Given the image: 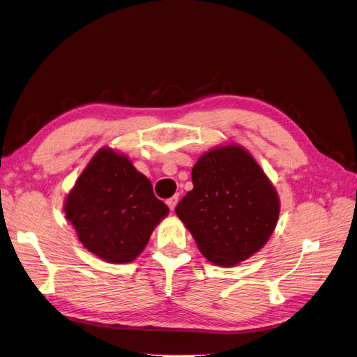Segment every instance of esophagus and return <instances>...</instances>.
<instances>
[{
    "instance_id": "1",
    "label": "esophagus",
    "mask_w": 357,
    "mask_h": 357,
    "mask_svg": "<svg viewBox=\"0 0 357 357\" xmlns=\"http://www.w3.org/2000/svg\"><path fill=\"white\" fill-rule=\"evenodd\" d=\"M177 202H178V195H174V197L169 198V199L167 201V204H168V207L171 208V211H174V208H176V206H177Z\"/></svg>"
}]
</instances>
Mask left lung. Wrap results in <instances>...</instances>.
Returning <instances> with one entry per match:
<instances>
[{
	"label": "left lung",
	"mask_w": 357,
	"mask_h": 357,
	"mask_svg": "<svg viewBox=\"0 0 357 357\" xmlns=\"http://www.w3.org/2000/svg\"><path fill=\"white\" fill-rule=\"evenodd\" d=\"M192 183L176 213L210 263L236 266L267 243L281 204L246 149L227 144L208 150L192 168Z\"/></svg>",
	"instance_id": "8db88e82"
}]
</instances>
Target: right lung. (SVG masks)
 <instances>
[{
    "mask_svg": "<svg viewBox=\"0 0 357 357\" xmlns=\"http://www.w3.org/2000/svg\"><path fill=\"white\" fill-rule=\"evenodd\" d=\"M168 213L151 181L109 147L96 153L64 199L66 219L79 242L112 264L133 261Z\"/></svg>",
    "mask_w": 357,
    "mask_h": 357,
    "instance_id": "add662e5",
    "label": "right lung"
}]
</instances>
